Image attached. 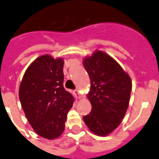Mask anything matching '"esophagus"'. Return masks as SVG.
<instances>
[{
	"label": "esophagus",
	"mask_w": 159,
	"mask_h": 159,
	"mask_svg": "<svg viewBox=\"0 0 159 159\" xmlns=\"http://www.w3.org/2000/svg\"><path fill=\"white\" fill-rule=\"evenodd\" d=\"M74 93H75V96H76V98H80V97H81V95H80L79 91H78V89H75V91H74Z\"/></svg>",
	"instance_id": "obj_1"
}]
</instances>
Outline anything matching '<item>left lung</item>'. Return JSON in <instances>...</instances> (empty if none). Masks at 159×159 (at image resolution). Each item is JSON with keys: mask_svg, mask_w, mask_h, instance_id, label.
I'll return each instance as SVG.
<instances>
[{"mask_svg": "<svg viewBox=\"0 0 159 159\" xmlns=\"http://www.w3.org/2000/svg\"><path fill=\"white\" fill-rule=\"evenodd\" d=\"M91 85L87 95L92 111L83 117L88 128L105 136L121 122L129 107L132 81L118 62L102 51H95L83 60Z\"/></svg>", "mask_w": 159, "mask_h": 159, "instance_id": "1", "label": "left lung"}]
</instances>
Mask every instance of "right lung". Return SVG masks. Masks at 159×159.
I'll return each instance as SVG.
<instances>
[{
  "label": "right lung",
  "mask_w": 159,
  "mask_h": 159,
  "mask_svg": "<svg viewBox=\"0 0 159 159\" xmlns=\"http://www.w3.org/2000/svg\"><path fill=\"white\" fill-rule=\"evenodd\" d=\"M63 59L49 55L37 58L25 72L19 96L35 133L48 140L61 136L74 96L63 87Z\"/></svg>",
  "instance_id": "1"
}]
</instances>
